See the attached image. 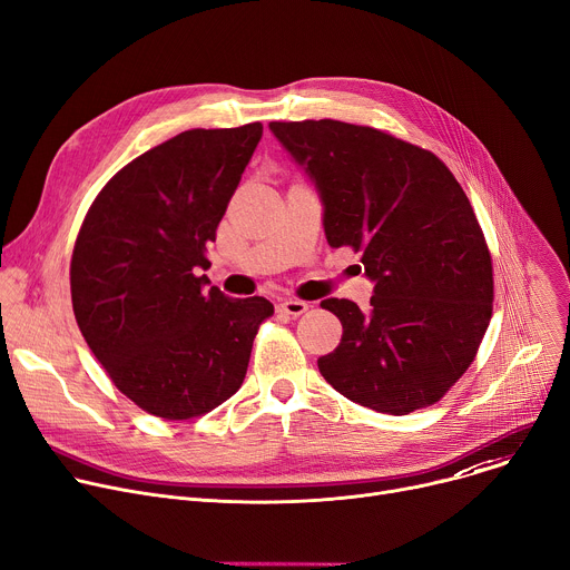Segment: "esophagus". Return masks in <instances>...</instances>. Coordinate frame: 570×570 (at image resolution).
<instances>
[{
  "mask_svg": "<svg viewBox=\"0 0 570 570\" xmlns=\"http://www.w3.org/2000/svg\"><path fill=\"white\" fill-rule=\"evenodd\" d=\"M277 309H279L282 314H286V316L297 318V316H302L305 312H309V302H302V299L288 297V299H282V302H279Z\"/></svg>",
  "mask_w": 570,
  "mask_h": 570,
  "instance_id": "obj_1",
  "label": "esophagus"
}]
</instances>
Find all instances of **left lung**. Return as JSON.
Masks as SVG:
<instances>
[{
  "label": "left lung",
  "mask_w": 570,
  "mask_h": 570,
  "mask_svg": "<svg viewBox=\"0 0 570 570\" xmlns=\"http://www.w3.org/2000/svg\"><path fill=\"white\" fill-rule=\"evenodd\" d=\"M314 178L330 247L362 252L371 312L330 297L344 327L325 381L375 412L438 403L474 362L492 316V258L449 167L426 148L344 121H273Z\"/></svg>",
  "instance_id": "8db88e82"
}]
</instances>
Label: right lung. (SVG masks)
I'll list each match as a JSON object with an SVG mask.
<instances>
[{
    "instance_id": "obj_1",
    "label": "right lung",
    "mask_w": 570,
    "mask_h": 570,
    "mask_svg": "<svg viewBox=\"0 0 570 570\" xmlns=\"http://www.w3.org/2000/svg\"><path fill=\"white\" fill-rule=\"evenodd\" d=\"M263 126L185 130L114 174L94 199L70 258L72 314L96 360L135 405L169 422L232 399L265 297L204 288L206 245Z\"/></svg>"
}]
</instances>
